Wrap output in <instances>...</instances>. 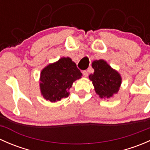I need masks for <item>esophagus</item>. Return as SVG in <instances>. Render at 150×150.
Listing matches in <instances>:
<instances>
[{
    "label": "esophagus",
    "instance_id": "1",
    "mask_svg": "<svg viewBox=\"0 0 150 150\" xmlns=\"http://www.w3.org/2000/svg\"><path fill=\"white\" fill-rule=\"evenodd\" d=\"M83 75L84 77H88V72L87 70H83L82 72Z\"/></svg>",
    "mask_w": 150,
    "mask_h": 150
}]
</instances>
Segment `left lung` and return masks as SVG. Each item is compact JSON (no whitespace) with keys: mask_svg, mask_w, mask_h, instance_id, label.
Wrapping results in <instances>:
<instances>
[{"mask_svg":"<svg viewBox=\"0 0 150 150\" xmlns=\"http://www.w3.org/2000/svg\"><path fill=\"white\" fill-rule=\"evenodd\" d=\"M94 72L89 75L95 91L101 98H110L117 93L121 84L120 74L113 69L105 61L100 59L92 63Z\"/></svg>","mask_w":150,"mask_h":150,"instance_id":"obj_1","label":"left lung"}]
</instances>
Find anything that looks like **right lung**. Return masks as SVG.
Returning a JSON list of instances; mask_svg holds the SVG:
<instances>
[{"mask_svg":"<svg viewBox=\"0 0 150 150\" xmlns=\"http://www.w3.org/2000/svg\"><path fill=\"white\" fill-rule=\"evenodd\" d=\"M81 75L75 63L69 57H63L42 70L40 83L42 95L51 102L67 97L72 83Z\"/></svg>","mask_w":150,"mask_h":150,"instance_id":"1","label":"right lung"}]
</instances>
